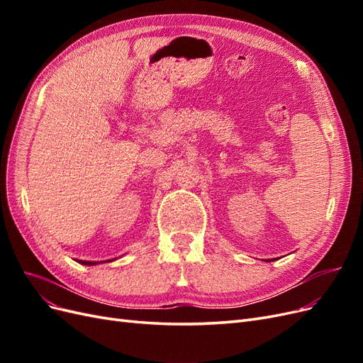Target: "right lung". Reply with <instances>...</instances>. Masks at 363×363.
<instances>
[{
    "instance_id": "1",
    "label": "right lung",
    "mask_w": 363,
    "mask_h": 363,
    "mask_svg": "<svg viewBox=\"0 0 363 363\" xmlns=\"http://www.w3.org/2000/svg\"><path fill=\"white\" fill-rule=\"evenodd\" d=\"M77 262H80L82 263V265H96V263H100V262H87V260H77ZM108 262V260H107Z\"/></svg>"
}]
</instances>
